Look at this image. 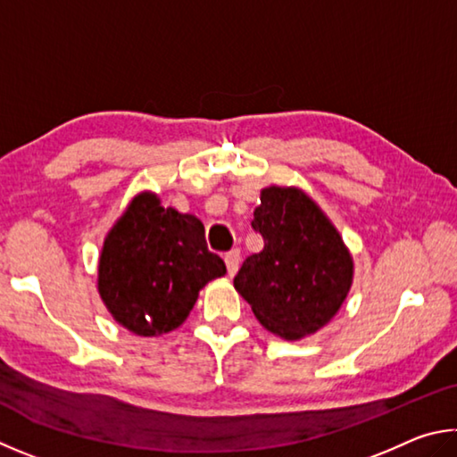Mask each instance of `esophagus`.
<instances>
[{"mask_svg": "<svg viewBox=\"0 0 457 457\" xmlns=\"http://www.w3.org/2000/svg\"><path fill=\"white\" fill-rule=\"evenodd\" d=\"M224 262H227L228 275L233 277V275L237 273V270H238V262H241V251H238V249L228 251L227 254H224Z\"/></svg>", "mask_w": 457, "mask_h": 457, "instance_id": "34e87169", "label": "esophagus"}]
</instances>
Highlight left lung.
Here are the masks:
<instances>
[{
	"label": "left lung",
	"instance_id": "left-lung-1",
	"mask_svg": "<svg viewBox=\"0 0 457 457\" xmlns=\"http://www.w3.org/2000/svg\"><path fill=\"white\" fill-rule=\"evenodd\" d=\"M251 227L265 246L235 277L254 317L283 339H301L331 321L353 281V259L337 228L299 188L261 190Z\"/></svg>",
	"mask_w": 457,
	"mask_h": 457
}]
</instances>
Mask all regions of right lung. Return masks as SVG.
<instances>
[{
  "instance_id": "right-lung-1",
  "label": "right lung",
  "mask_w": 457,
  "mask_h": 457,
  "mask_svg": "<svg viewBox=\"0 0 457 457\" xmlns=\"http://www.w3.org/2000/svg\"><path fill=\"white\" fill-rule=\"evenodd\" d=\"M224 273L195 214L160 206L156 195L142 192L104 241L98 293L120 325L154 337L182 325L198 291Z\"/></svg>"
}]
</instances>
